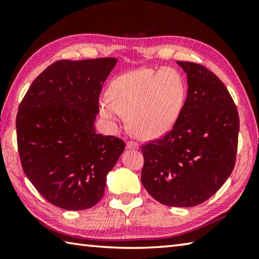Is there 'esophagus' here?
Listing matches in <instances>:
<instances>
[{
  "label": "esophagus",
  "instance_id": "esophagus-1",
  "mask_svg": "<svg viewBox=\"0 0 259 259\" xmlns=\"http://www.w3.org/2000/svg\"><path fill=\"white\" fill-rule=\"evenodd\" d=\"M126 147H128L129 150H136V148L139 147V144L137 142H134V140H129V142L126 143Z\"/></svg>",
  "mask_w": 259,
  "mask_h": 259
}]
</instances>
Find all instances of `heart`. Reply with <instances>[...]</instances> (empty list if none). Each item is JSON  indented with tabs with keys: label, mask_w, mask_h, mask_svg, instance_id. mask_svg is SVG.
<instances>
[{
	"label": "heart",
	"mask_w": 259,
	"mask_h": 259,
	"mask_svg": "<svg viewBox=\"0 0 259 259\" xmlns=\"http://www.w3.org/2000/svg\"><path fill=\"white\" fill-rule=\"evenodd\" d=\"M100 98L99 111L115 121L128 115L133 134L144 139L166 133L176 121L185 96V85L176 69L142 68L117 76Z\"/></svg>",
	"instance_id": "1"
}]
</instances>
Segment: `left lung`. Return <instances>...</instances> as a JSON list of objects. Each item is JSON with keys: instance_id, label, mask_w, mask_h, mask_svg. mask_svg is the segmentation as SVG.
<instances>
[{"instance_id": "1", "label": "left lung", "mask_w": 259, "mask_h": 259, "mask_svg": "<svg viewBox=\"0 0 259 259\" xmlns=\"http://www.w3.org/2000/svg\"><path fill=\"white\" fill-rule=\"evenodd\" d=\"M187 74V97L162 137L144 144L140 181L170 207H194L212 196L235 165L240 120L233 98L203 65L177 61Z\"/></svg>"}]
</instances>
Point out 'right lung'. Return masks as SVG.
<instances>
[{
    "mask_svg": "<svg viewBox=\"0 0 259 259\" xmlns=\"http://www.w3.org/2000/svg\"><path fill=\"white\" fill-rule=\"evenodd\" d=\"M115 58L58 60L33 81L16 119L21 166L48 202L84 210L103 198L124 142L97 134L103 84Z\"/></svg>",
    "mask_w": 259,
    "mask_h": 259,
    "instance_id": "obj_1",
    "label": "right lung"
}]
</instances>
